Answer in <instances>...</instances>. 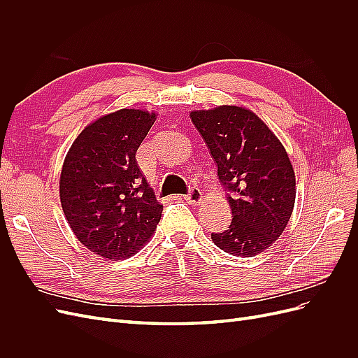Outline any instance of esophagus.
I'll list each match as a JSON object with an SVG mask.
<instances>
[{
  "label": "esophagus",
  "mask_w": 358,
  "mask_h": 358,
  "mask_svg": "<svg viewBox=\"0 0 358 358\" xmlns=\"http://www.w3.org/2000/svg\"><path fill=\"white\" fill-rule=\"evenodd\" d=\"M183 199H185V200H187L188 203H191V204H197V203H200V201L203 200V194H201L200 188L191 187L187 196H183Z\"/></svg>",
  "instance_id": "esophagus-1"
}]
</instances>
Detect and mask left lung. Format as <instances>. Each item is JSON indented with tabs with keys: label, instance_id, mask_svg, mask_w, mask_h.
Returning a JSON list of instances; mask_svg holds the SVG:
<instances>
[{
	"label": "left lung",
	"instance_id": "obj_1",
	"mask_svg": "<svg viewBox=\"0 0 358 358\" xmlns=\"http://www.w3.org/2000/svg\"><path fill=\"white\" fill-rule=\"evenodd\" d=\"M218 166L233 220L212 241L224 252L255 257L282 234L296 200V176L279 138L254 112L237 106L191 112Z\"/></svg>",
	"mask_w": 358,
	"mask_h": 358
}]
</instances>
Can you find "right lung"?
Segmentation results:
<instances>
[{
  "mask_svg": "<svg viewBox=\"0 0 358 358\" xmlns=\"http://www.w3.org/2000/svg\"><path fill=\"white\" fill-rule=\"evenodd\" d=\"M155 119L138 109L101 116L78 136L64 161L59 196L70 229L90 251L112 262L136 254L161 218L162 204L136 161Z\"/></svg>",
  "mask_w": 358,
  "mask_h": 358,
  "instance_id": "right-lung-1",
  "label": "right lung"
}]
</instances>
